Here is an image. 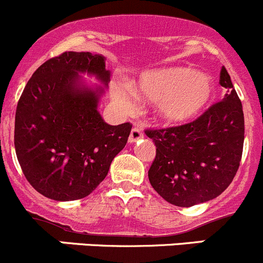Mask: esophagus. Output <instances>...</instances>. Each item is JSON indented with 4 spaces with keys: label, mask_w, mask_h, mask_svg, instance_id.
<instances>
[{
    "label": "esophagus",
    "mask_w": 263,
    "mask_h": 263,
    "mask_svg": "<svg viewBox=\"0 0 263 263\" xmlns=\"http://www.w3.org/2000/svg\"><path fill=\"white\" fill-rule=\"evenodd\" d=\"M142 137H143L142 129H140L139 126H134V128L132 129L130 135H129V142L134 143V142H137L138 139H140Z\"/></svg>",
    "instance_id": "1"
}]
</instances>
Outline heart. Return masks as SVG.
<instances>
[{"instance_id":"1","label":"heart","mask_w":263,"mask_h":263,"mask_svg":"<svg viewBox=\"0 0 263 263\" xmlns=\"http://www.w3.org/2000/svg\"><path fill=\"white\" fill-rule=\"evenodd\" d=\"M212 89V82L206 74L189 67L171 66L144 71L134 89L119 87L114 96L126 111L134 110V93L142 100L157 102L161 120L179 125L191 121L203 110L211 98Z\"/></svg>"}]
</instances>
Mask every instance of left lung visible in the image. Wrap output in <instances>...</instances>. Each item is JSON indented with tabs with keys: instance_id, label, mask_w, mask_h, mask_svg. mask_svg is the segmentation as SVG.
<instances>
[{
	"instance_id": "1",
	"label": "left lung",
	"mask_w": 263,
	"mask_h": 263,
	"mask_svg": "<svg viewBox=\"0 0 263 263\" xmlns=\"http://www.w3.org/2000/svg\"><path fill=\"white\" fill-rule=\"evenodd\" d=\"M225 97L198 119L166 129H147L156 145L148 170L151 185L179 207L211 201L233 181L241 160L244 115L225 66L220 72Z\"/></svg>"
}]
</instances>
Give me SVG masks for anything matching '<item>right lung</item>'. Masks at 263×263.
Listing matches in <instances>:
<instances>
[{
  "label": "right lung",
  "mask_w": 263,
  "mask_h": 263,
  "mask_svg": "<svg viewBox=\"0 0 263 263\" xmlns=\"http://www.w3.org/2000/svg\"><path fill=\"white\" fill-rule=\"evenodd\" d=\"M79 72L110 82L105 57L64 52L41 65L25 85L15 114V151L30 185L47 198L89 196L125 147L130 123L108 125L98 112L102 88L83 85Z\"/></svg>",
  "instance_id": "obj_1"
}]
</instances>
